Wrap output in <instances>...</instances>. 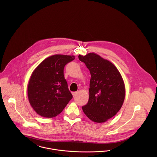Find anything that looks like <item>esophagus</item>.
<instances>
[{
  "mask_svg": "<svg viewBox=\"0 0 157 157\" xmlns=\"http://www.w3.org/2000/svg\"><path fill=\"white\" fill-rule=\"evenodd\" d=\"M72 94L73 97H75L77 94V92H72Z\"/></svg>",
  "mask_w": 157,
  "mask_h": 157,
  "instance_id": "obj_1",
  "label": "esophagus"
}]
</instances>
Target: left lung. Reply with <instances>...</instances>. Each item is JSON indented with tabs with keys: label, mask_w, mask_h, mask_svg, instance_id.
Masks as SVG:
<instances>
[{
	"label": "left lung",
	"mask_w": 157,
	"mask_h": 157,
	"mask_svg": "<svg viewBox=\"0 0 157 157\" xmlns=\"http://www.w3.org/2000/svg\"><path fill=\"white\" fill-rule=\"evenodd\" d=\"M78 59L90 70V97L82 106L85 114L94 122L104 123L121 109L125 98V86L121 74L110 61L90 52Z\"/></svg>",
	"instance_id": "8db88e82"
}]
</instances>
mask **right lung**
Returning a JSON list of instances; mask_svg holds the SVG:
<instances>
[{
    "mask_svg": "<svg viewBox=\"0 0 157 157\" xmlns=\"http://www.w3.org/2000/svg\"><path fill=\"white\" fill-rule=\"evenodd\" d=\"M75 56L56 54L43 60L33 72L28 85V97L39 115L52 118L60 114L72 99L63 69Z\"/></svg>",
    "mask_w": 157,
    "mask_h": 157,
    "instance_id": "right-lung-1",
    "label": "right lung"
}]
</instances>
